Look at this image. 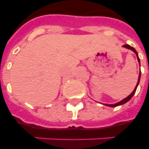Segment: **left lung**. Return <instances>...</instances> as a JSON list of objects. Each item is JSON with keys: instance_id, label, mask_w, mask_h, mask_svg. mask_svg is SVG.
Returning a JSON list of instances; mask_svg holds the SVG:
<instances>
[{"instance_id": "8db88e82", "label": "left lung", "mask_w": 149, "mask_h": 149, "mask_svg": "<svg viewBox=\"0 0 149 149\" xmlns=\"http://www.w3.org/2000/svg\"><path fill=\"white\" fill-rule=\"evenodd\" d=\"M123 47L125 48H127V49H131L132 50V51L134 52V53L136 54L137 56V58H138V61H139V64H140V59H139V54H138V52H137V51L135 49H134V48L132 47V46H130L129 45H123ZM140 78H141V72H140V73H139V80H138V83H137V85L136 86H135V88H134V90L133 91V92H132L131 94H130L128 97H127L126 98H125L124 100H120V102H118V103H117V104H105V105H107V106L108 107H118L119 106V105H122V104H125V103H127V101H129L130 100L132 99V97H133V95H134V93H135V91H136L137 90V87H138V86H139V81H140Z\"/></svg>"}]
</instances>
